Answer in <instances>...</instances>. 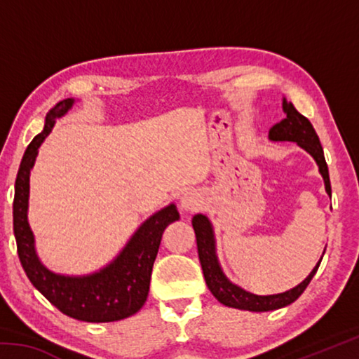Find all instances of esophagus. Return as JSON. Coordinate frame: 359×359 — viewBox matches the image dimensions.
<instances>
[{"label":"esophagus","instance_id":"34e87169","mask_svg":"<svg viewBox=\"0 0 359 359\" xmlns=\"http://www.w3.org/2000/svg\"><path fill=\"white\" fill-rule=\"evenodd\" d=\"M201 205V196L194 191H187L184 196L180 198V209L185 212H194Z\"/></svg>","mask_w":359,"mask_h":359}]
</instances>
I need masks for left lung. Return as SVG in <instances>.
<instances>
[{"mask_svg":"<svg viewBox=\"0 0 359 359\" xmlns=\"http://www.w3.org/2000/svg\"><path fill=\"white\" fill-rule=\"evenodd\" d=\"M282 107L287 117H285L282 121H278V123H276L269 130V141L296 142L301 149L306 150L307 154L313 158L315 163H317L318 171L325 182V190L331 196L330 172H327L323 147H321L320 139L317 136V133H315L312 123L304 117V115L297 112L296 107L291 104V102H288L287 98H283ZM191 224H193L194 234H196L199 261H201L204 278L210 290V293L214 294L217 299L223 304V306L241 309V311L269 312V311H276V309L290 306L291 302H294L297 297L304 293V290H306L307 285L311 283L312 277L317 274L318 266L321 263V259H323V257H321L318 263L315 264L311 274L304 278L299 285H296L294 288L283 291V293H277V294H267V296L253 294L250 291L241 288L239 285L233 283L226 276H224V272L220 266V261H218V257H217L214 226H212L209 218L203 214H196L193 217Z\"/></svg>","mask_w":359,"mask_h":359,"instance_id":"1","label":"left lung"}]
</instances>
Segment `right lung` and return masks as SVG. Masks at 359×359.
Listing matches in <instances>:
<instances>
[{"label": "right lung", "instance_id": "right-lung-1", "mask_svg": "<svg viewBox=\"0 0 359 359\" xmlns=\"http://www.w3.org/2000/svg\"><path fill=\"white\" fill-rule=\"evenodd\" d=\"M74 102V98H66L47 112L44 130L33 139L22 158L12 204L14 236L23 271L41 294L71 318L88 323H107L128 318L141 311L149 296L150 276L163 231L168 224L179 220L180 215L174 203L155 212L141 223L111 263L92 274H57L42 264L28 223L29 174L41 144L50 135L57 118L68 114Z\"/></svg>", "mask_w": 359, "mask_h": 359}]
</instances>
